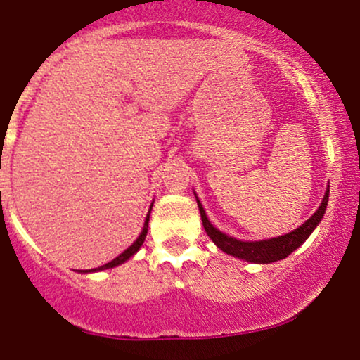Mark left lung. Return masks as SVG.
I'll use <instances>...</instances> for the list:
<instances>
[{
    "label": "left lung",
    "mask_w": 360,
    "mask_h": 360,
    "mask_svg": "<svg viewBox=\"0 0 360 360\" xmlns=\"http://www.w3.org/2000/svg\"><path fill=\"white\" fill-rule=\"evenodd\" d=\"M328 200H329V191H326L324 200H322L321 207L317 209V212H315L310 219L304 221L297 230L291 231V233L282 235V237L270 238V240H259V242H242V240H237V238L221 233L219 230H216V228L209 223L202 203L198 200L197 203H198V209H200L202 223H203V228H205L207 235L212 238L214 244L223 250V252L231 254V256H237L240 257V259L250 261V263H275V261H281L284 259V257H288L292 250H296L308 237H310L311 231L315 230V226L321 223L322 216H324L326 207H328Z\"/></svg>",
    "instance_id": "left-lung-1"
}]
</instances>
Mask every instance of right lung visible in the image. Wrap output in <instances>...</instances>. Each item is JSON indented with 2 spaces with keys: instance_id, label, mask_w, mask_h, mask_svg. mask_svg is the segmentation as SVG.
I'll return each instance as SVG.
<instances>
[{
  "instance_id": "right-lung-1",
  "label": "right lung",
  "mask_w": 360,
  "mask_h": 360,
  "mask_svg": "<svg viewBox=\"0 0 360 360\" xmlns=\"http://www.w3.org/2000/svg\"><path fill=\"white\" fill-rule=\"evenodd\" d=\"M148 221H150V214H148V216H146V221H144V228H143V231H141V235H139V237H137V240L134 242V244L130 245L129 249H125V250H123V252L120 254V256H116L115 259L110 261V263L103 264V266H99V268H94V270H85V271H97V270H106V268L118 266V264L125 263V261L129 259V257H132L134 254H136L137 250H139L141 245H143L144 238H146V233H148Z\"/></svg>"
}]
</instances>
